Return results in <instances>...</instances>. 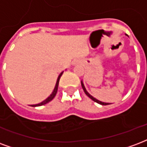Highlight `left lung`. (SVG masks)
<instances>
[{
    "mask_svg": "<svg viewBox=\"0 0 147 147\" xmlns=\"http://www.w3.org/2000/svg\"><path fill=\"white\" fill-rule=\"evenodd\" d=\"M81 85H82V89H83V90H84L85 93H86V95H87L90 99H91V100H93L94 101V102H96V103H98V104H101V105H108V104H110L109 103H104V102H101V101L98 100H96V99L94 98L93 96H92L90 95V93H88L87 91H86V88H85L84 85H83L82 82H81Z\"/></svg>",
    "mask_w": 147,
    "mask_h": 147,
    "instance_id": "8db88e82",
    "label": "left lung"
}]
</instances>
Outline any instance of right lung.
<instances>
[{"instance_id": "right-lung-1", "label": "right lung", "mask_w": 147, "mask_h": 147, "mask_svg": "<svg viewBox=\"0 0 147 147\" xmlns=\"http://www.w3.org/2000/svg\"><path fill=\"white\" fill-rule=\"evenodd\" d=\"M63 72H61V73L60 74L59 76H58V78H57V82H56V86H55V87H54V91H53V93H51V95L49 96L48 98H47L45 100H43V102H41V103H40V104H34V105H31V106H32V107H38V106H42V105H44V104H47L48 102H50V101H51L54 98V96H56V93H57V88H58V83H59V80H60V78H61V76H62Z\"/></svg>"}]
</instances>
